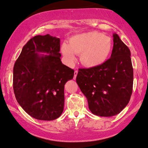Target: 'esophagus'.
Here are the masks:
<instances>
[{
	"mask_svg": "<svg viewBox=\"0 0 148 148\" xmlns=\"http://www.w3.org/2000/svg\"><path fill=\"white\" fill-rule=\"evenodd\" d=\"M78 73V71H75L74 72V79H76V77H77V75Z\"/></svg>",
	"mask_w": 148,
	"mask_h": 148,
	"instance_id": "obj_1",
	"label": "esophagus"
}]
</instances>
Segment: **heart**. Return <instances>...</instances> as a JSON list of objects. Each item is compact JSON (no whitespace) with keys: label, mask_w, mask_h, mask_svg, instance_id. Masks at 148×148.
Wrapping results in <instances>:
<instances>
[{"label":"heart","mask_w":148,"mask_h":148,"mask_svg":"<svg viewBox=\"0 0 148 148\" xmlns=\"http://www.w3.org/2000/svg\"><path fill=\"white\" fill-rule=\"evenodd\" d=\"M112 50V41L101 33L90 32L71 38L69 45H62V53L69 63L75 60V54L80 55V60L87 67H96L106 61Z\"/></svg>","instance_id":"b5f03b06"}]
</instances>
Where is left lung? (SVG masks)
Returning <instances> with one entry per match:
<instances>
[{
  "label": "left lung",
  "instance_id": "8db88e82",
  "mask_svg": "<svg viewBox=\"0 0 148 148\" xmlns=\"http://www.w3.org/2000/svg\"><path fill=\"white\" fill-rule=\"evenodd\" d=\"M113 42L110 59L98 66L79 69L76 77L90 110L100 116L119 114L129 103L132 93L130 51L116 34H113Z\"/></svg>",
  "mask_w": 148,
  "mask_h": 148
}]
</instances>
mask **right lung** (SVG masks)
<instances>
[{
  "label": "right lung",
  "instance_id": "right-lung-1",
  "mask_svg": "<svg viewBox=\"0 0 148 148\" xmlns=\"http://www.w3.org/2000/svg\"><path fill=\"white\" fill-rule=\"evenodd\" d=\"M60 50V38L49 34L36 36L23 47L14 64L16 99L36 119L51 121L63 112L64 85L73 79L74 70L62 63Z\"/></svg>",
  "mask_w": 148,
  "mask_h": 148
}]
</instances>
